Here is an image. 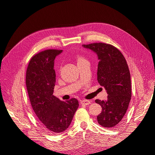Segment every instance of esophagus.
I'll list each match as a JSON object with an SVG mask.
<instances>
[{"instance_id": "1", "label": "esophagus", "mask_w": 155, "mask_h": 155, "mask_svg": "<svg viewBox=\"0 0 155 155\" xmlns=\"http://www.w3.org/2000/svg\"><path fill=\"white\" fill-rule=\"evenodd\" d=\"M91 101L90 100H83L82 101H81V105H87L88 104H90V103Z\"/></svg>"}]
</instances>
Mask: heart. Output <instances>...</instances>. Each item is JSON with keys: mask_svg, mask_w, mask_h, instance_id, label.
<instances>
[{"mask_svg": "<svg viewBox=\"0 0 155 155\" xmlns=\"http://www.w3.org/2000/svg\"><path fill=\"white\" fill-rule=\"evenodd\" d=\"M76 63H77L78 65L81 64L85 62H87V60L80 55H78L76 56Z\"/></svg>", "mask_w": 155, "mask_h": 155, "instance_id": "heart-1", "label": "heart"}]
</instances>
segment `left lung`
<instances>
[{
  "mask_svg": "<svg viewBox=\"0 0 155 155\" xmlns=\"http://www.w3.org/2000/svg\"><path fill=\"white\" fill-rule=\"evenodd\" d=\"M96 53L99 59L97 81L108 94L107 100H96L102 110L97 122L106 128L120 123L128 109L131 98L130 74L128 64L121 51L115 46L104 43L83 45Z\"/></svg>",
  "mask_w": 155,
  "mask_h": 155,
  "instance_id": "8db88e82",
  "label": "left lung"
}]
</instances>
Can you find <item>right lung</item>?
I'll return each mask as SVG.
<instances>
[{"label": "right lung", "mask_w": 155, "mask_h": 155, "mask_svg": "<svg viewBox=\"0 0 155 155\" xmlns=\"http://www.w3.org/2000/svg\"><path fill=\"white\" fill-rule=\"evenodd\" d=\"M61 52L60 50L48 49L34 55L26 74L32 109L44 127L55 134L68 127L79 106L76 98L63 101L53 95L55 83L54 59Z\"/></svg>", "instance_id": "add662e5"}]
</instances>
